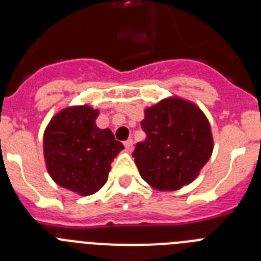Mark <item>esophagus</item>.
<instances>
[{"label": "esophagus", "instance_id": "obj_1", "mask_svg": "<svg viewBox=\"0 0 261 261\" xmlns=\"http://www.w3.org/2000/svg\"><path fill=\"white\" fill-rule=\"evenodd\" d=\"M124 146L126 147V150L132 151V149H133V141H132V140H126V141L124 142Z\"/></svg>", "mask_w": 261, "mask_h": 261}]
</instances>
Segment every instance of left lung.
<instances>
[{"instance_id":"1","label":"left lung","mask_w":261,"mask_h":261,"mask_svg":"<svg viewBox=\"0 0 261 261\" xmlns=\"http://www.w3.org/2000/svg\"><path fill=\"white\" fill-rule=\"evenodd\" d=\"M146 138L136 145L135 162L147 184L176 191L192 183L213 151L211 124L201 110L181 98H167L145 110Z\"/></svg>"}]
</instances>
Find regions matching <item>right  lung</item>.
Returning <instances> with one entry per match:
<instances>
[{
	"mask_svg": "<svg viewBox=\"0 0 261 261\" xmlns=\"http://www.w3.org/2000/svg\"><path fill=\"white\" fill-rule=\"evenodd\" d=\"M98 110L75 106L60 111L44 132V158L50 177L81 196L98 192L106 184L111 163L123 150L111 129H100Z\"/></svg>",
	"mask_w": 261,
	"mask_h": 261,
	"instance_id": "add662e5",
	"label": "right lung"
}]
</instances>
